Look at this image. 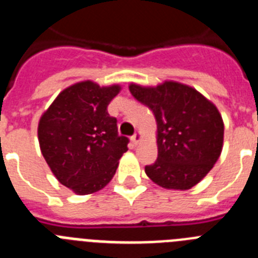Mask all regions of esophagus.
<instances>
[{"instance_id": "1", "label": "esophagus", "mask_w": 258, "mask_h": 258, "mask_svg": "<svg viewBox=\"0 0 258 258\" xmlns=\"http://www.w3.org/2000/svg\"><path fill=\"white\" fill-rule=\"evenodd\" d=\"M141 141H142V134H141L140 132H138V133H136L133 137H132V142H133L134 145H138Z\"/></svg>"}]
</instances>
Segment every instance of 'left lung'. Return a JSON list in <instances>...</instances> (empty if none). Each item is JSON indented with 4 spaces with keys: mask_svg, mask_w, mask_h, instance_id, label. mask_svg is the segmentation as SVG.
<instances>
[{
    "mask_svg": "<svg viewBox=\"0 0 258 258\" xmlns=\"http://www.w3.org/2000/svg\"><path fill=\"white\" fill-rule=\"evenodd\" d=\"M132 95L154 112L157 159L146 174L168 190H188L213 168L223 146V121L217 107L197 89L177 81L157 86L129 85Z\"/></svg>",
    "mask_w": 258,
    "mask_h": 258,
    "instance_id": "left-lung-1",
    "label": "left lung"
}]
</instances>
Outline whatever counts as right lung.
<instances>
[{
	"label": "right lung",
	"instance_id": "add662e5",
	"mask_svg": "<svg viewBox=\"0 0 258 258\" xmlns=\"http://www.w3.org/2000/svg\"><path fill=\"white\" fill-rule=\"evenodd\" d=\"M120 90L117 84L76 83L59 93L38 121L42 156L56 179L77 195L103 188L127 151L129 140L118 136L117 120L107 112Z\"/></svg>",
	"mask_w": 258,
	"mask_h": 258
}]
</instances>
